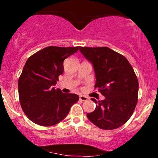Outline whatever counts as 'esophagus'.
<instances>
[{"label": "esophagus", "mask_w": 158, "mask_h": 158, "mask_svg": "<svg viewBox=\"0 0 158 158\" xmlns=\"http://www.w3.org/2000/svg\"><path fill=\"white\" fill-rule=\"evenodd\" d=\"M88 99V98L87 97H85V96L81 95L80 97H79V100L81 101V102H85V101H87Z\"/></svg>", "instance_id": "1"}]
</instances>
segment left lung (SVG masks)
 <instances>
[{
    "mask_svg": "<svg viewBox=\"0 0 158 158\" xmlns=\"http://www.w3.org/2000/svg\"><path fill=\"white\" fill-rule=\"evenodd\" d=\"M79 50L93 64L95 88L105 97L87 117L98 128L112 130L124 125L131 117L138 99L137 77L124 56L107 47H80Z\"/></svg>",
    "mask_w": 158,
    "mask_h": 158,
    "instance_id": "8db88e82",
    "label": "left lung"
}]
</instances>
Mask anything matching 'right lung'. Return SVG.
I'll list each match as a JSON object with an SVG mask.
<instances>
[{
	"label": "right lung",
	"mask_w": 158,
	"mask_h": 158,
	"mask_svg": "<svg viewBox=\"0 0 158 158\" xmlns=\"http://www.w3.org/2000/svg\"><path fill=\"white\" fill-rule=\"evenodd\" d=\"M79 47H47L27 59L19 79V95L21 108L32 122L52 126L68 115L79 97L64 94L52 88L64 72L65 59L73 55Z\"/></svg>",
	"instance_id": "obj_1"
}]
</instances>
